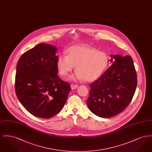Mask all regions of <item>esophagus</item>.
Returning <instances> with one entry per match:
<instances>
[{
  "label": "esophagus",
  "mask_w": 152,
  "mask_h": 152,
  "mask_svg": "<svg viewBox=\"0 0 152 152\" xmlns=\"http://www.w3.org/2000/svg\"><path fill=\"white\" fill-rule=\"evenodd\" d=\"M77 87H78L77 85H75V84H71V89H76V88H77Z\"/></svg>",
  "instance_id": "esophagus-1"
}]
</instances>
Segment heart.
Returning a JSON list of instances; mask_svg holds the SVG:
<instances>
[{
	"label": "heart",
	"instance_id": "b5f03b06",
	"mask_svg": "<svg viewBox=\"0 0 152 152\" xmlns=\"http://www.w3.org/2000/svg\"><path fill=\"white\" fill-rule=\"evenodd\" d=\"M108 55L104 51L84 45H73L66 51V55L58 57L57 68L60 75L65 76L75 66L76 72L72 80L93 81L101 76L108 66Z\"/></svg>",
	"mask_w": 152,
	"mask_h": 152
}]
</instances>
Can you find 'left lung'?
<instances>
[{"label":"left lung","instance_id":"obj_1","mask_svg":"<svg viewBox=\"0 0 152 152\" xmlns=\"http://www.w3.org/2000/svg\"><path fill=\"white\" fill-rule=\"evenodd\" d=\"M112 63L103 75L90 84L87 100L96 116L108 118L122 112L130 104L137 87V74L130 56L110 55Z\"/></svg>","mask_w":152,"mask_h":152}]
</instances>
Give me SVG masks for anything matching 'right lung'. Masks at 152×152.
Here are the masks:
<instances>
[{
    "label": "right lung",
    "mask_w": 152,
    "mask_h": 152,
    "mask_svg": "<svg viewBox=\"0 0 152 152\" xmlns=\"http://www.w3.org/2000/svg\"><path fill=\"white\" fill-rule=\"evenodd\" d=\"M56 50L53 45L39 44L24 52L16 65V96L31 115L42 118L59 113L71 90L58 76Z\"/></svg>",
    "instance_id": "add662e5"
}]
</instances>
